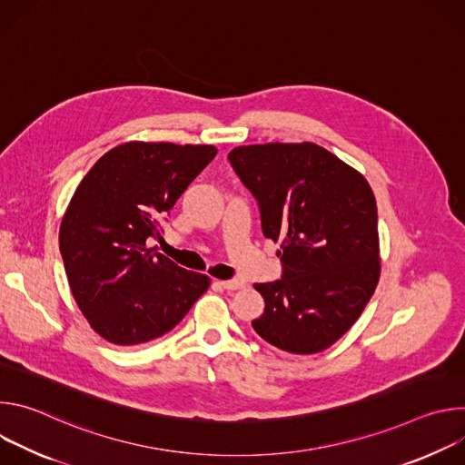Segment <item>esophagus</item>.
I'll use <instances>...</instances> for the list:
<instances>
[{
	"label": "esophagus",
	"instance_id": "esophagus-1",
	"mask_svg": "<svg viewBox=\"0 0 465 465\" xmlns=\"http://www.w3.org/2000/svg\"><path fill=\"white\" fill-rule=\"evenodd\" d=\"M223 289H226V291H237V289H242L244 287V283L242 282H239V280H224V282H217Z\"/></svg>",
	"mask_w": 465,
	"mask_h": 465
}]
</instances>
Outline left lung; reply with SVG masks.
Masks as SVG:
<instances>
[{
    "mask_svg": "<svg viewBox=\"0 0 465 465\" xmlns=\"http://www.w3.org/2000/svg\"><path fill=\"white\" fill-rule=\"evenodd\" d=\"M228 160L257 201L262 235L282 242V280L253 285L264 311L252 327L296 355L333 346L364 311L381 274L370 183L314 143L237 147Z\"/></svg>",
    "mask_w": 465,
    "mask_h": 465,
    "instance_id": "8db88e82",
    "label": "left lung"
}]
</instances>
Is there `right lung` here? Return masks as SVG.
I'll return each mask as SVG.
<instances>
[{
  "label": "right lung",
  "mask_w": 465,
  "mask_h": 465,
  "mask_svg": "<svg viewBox=\"0 0 465 465\" xmlns=\"http://www.w3.org/2000/svg\"><path fill=\"white\" fill-rule=\"evenodd\" d=\"M215 154L212 145L130 142L101 156L79 183L60 224V253L79 309L104 341H154L208 291V276L147 242Z\"/></svg>",
  "instance_id": "obj_1"
}]
</instances>
